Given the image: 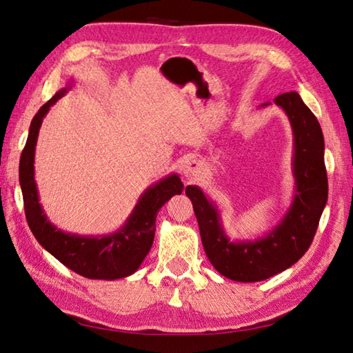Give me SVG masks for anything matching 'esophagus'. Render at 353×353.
Instances as JSON below:
<instances>
[{
	"label": "esophagus",
	"mask_w": 353,
	"mask_h": 353,
	"mask_svg": "<svg viewBox=\"0 0 353 353\" xmlns=\"http://www.w3.org/2000/svg\"><path fill=\"white\" fill-rule=\"evenodd\" d=\"M201 171H203V168H201L200 162L190 161L188 163L185 165L183 174H185L186 179H188V181H196V179H199V176L201 174Z\"/></svg>",
	"instance_id": "obj_1"
}]
</instances>
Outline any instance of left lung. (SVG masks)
<instances>
[{"mask_svg": "<svg viewBox=\"0 0 353 353\" xmlns=\"http://www.w3.org/2000/svg\"><path fill=\"white\" fill-rule=\"evenodd\" d=\"M274 104L282 108L292 129L296 188L288 211L272 230L256 239L230 241L216 205L196 185L185 190L192 201L206 256L216 272L236 282L264 281L296 264L310 249L327 201L325 139L317 118L297 92L277 95Z\"/></svg>", "mask_w": 353, "mask_h": 353, "instance_id": "1", "label": "left lung"}]
</instances>
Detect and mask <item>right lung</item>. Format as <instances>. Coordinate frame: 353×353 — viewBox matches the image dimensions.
<instances>
[{
  "instance_id": "1",
  "label": "right lung",
  "mask_w": 353,
  "mask_h": 353,
  "mask_svg": "<svg viewBox=\"0 0 353 353\" xmlns=\"http://www.w3.org/2000/svg\"><path fill=\"white\" fill-rule=\"evenodd\" d=\"M61 89L37 110L32 119L26 147L19 161V185L24 197V209L30 229L45 250L72 272L88 279L114 281L133 274L153 245L156 216L167 201L182 194L183 183L176 172L161 179L141 194L129 219L114 234L85 236L57 229L39 203L34 181V150L42 119L50 108L71 89Z\"/></svg>"
}]
</instances>
